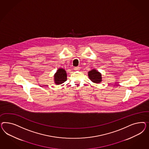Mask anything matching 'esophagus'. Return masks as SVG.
<instances>
[{"instance_id": "esophagus-1", "label": "esophagus", "mask_w": 149, "mask_h": 149, "mask_svg": "<svg viewBox=\"0 0 149 149\" xmlns=\"http://www.w3.org/2000/svg\"><path fill=\"white\" fill-rule=\"evenodd\" d=\"M74 70L75 71H77V70H80V67H74Z\"/></svg>"}]
</instances>
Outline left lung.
Instances as JSON below:
<instances>
[{"label":"left lung","instance_id":"1","mask_svg":"<svg viewBox=\"0 0 149 149\" xmlns=\"http://www.w3.org/2000/svg\"><path fill=\"white\" fill-rule=\"evenodd\" d=\"M88 77L91 80L95 83H99L102 81L101 74L95 69L88 72Z\"/></svg>","mask_w":149,"mask_h":149}]
</instances>
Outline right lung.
<instances>
[{"mask_svg": "<svg viewBox=\"0 0 149 149\" xmlns=\"http://www.w3.org/2000/svg\"><path fill=\"white\" fill-rule=\"evenodd\" d=\"M54 81L57 85L62 84L67 81V73L63 69H59L54 75Z\"/></svg>", "mask_w": 149, "mask_h": 149, "instance_id": "1", "label": "right lung"}]
</instances>
